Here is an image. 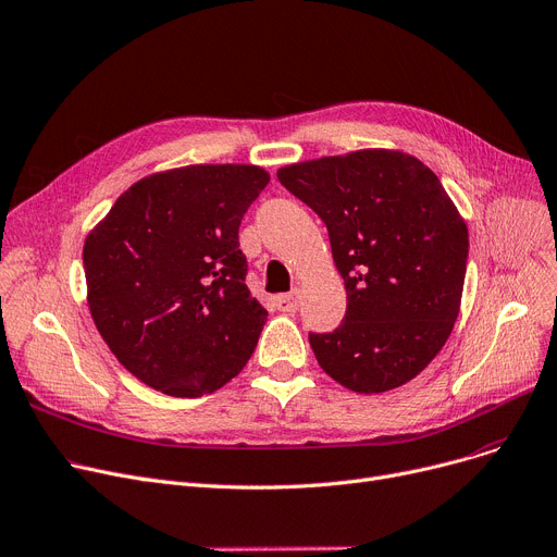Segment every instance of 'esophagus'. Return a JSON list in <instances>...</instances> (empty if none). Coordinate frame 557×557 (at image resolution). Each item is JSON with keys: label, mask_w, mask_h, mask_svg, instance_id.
Instances as JSON below:
<instances>
[{"label": "esophagus", "mask_w": 557, "mask_h": 557, "mask_svg": "<svg viewBox=\"0 0 557 557\" xmlns=\"http://www.w3.org/2000/svg\"><path fill=\"white\" fill-rule=\"evenodd\" d=\"M274 304H276V308H278L281 312L292 314V312L299 310V294H297V292H292V294H278V297L274 299Z\"/></svg>", "instance_id": "obj_1"}]
</instances>
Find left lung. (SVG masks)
Returning a JSON list of instances; mask_svg holds the SVG:
<instances>
[{
    "label": "left lung",
    "instance_id": "1",
    "mask_svg": "<svg viewBox=\"0 0 557 557\" xmlns=\"http://www.w3.org/2000/svg\"><path fill=\"white\" fill-rule=\"evenodd\" d=\"M278 182L329 228L346 317L310 333L319 367L357 394L413 380L459 317L468 226L441 180L400 150L369 148L292 163Z\"/></svg>",
    "mask_w": 557,
    "mask_h": 557
}]
</instances>
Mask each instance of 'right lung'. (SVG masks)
I'll return each instance as SVG.
<instances>
[{
  "label": "right lung",
  "mask_w": 557,
  "mask_h": 557,
  "mask_svg": "<svg viewBox=\"0 0 557 557\" xmlns=\"http://www.w3.org/2000/svg\"><path fill=\"white\" fill-rule=\"evenodd\" d=\"M268 182L245 163L154 173L89 232L91 319L119 362L161 394H213L251 357L268 310L245 285L238 228Z\"/></svg>",
  "instance_id": "add662e5"
}]
</instances>
